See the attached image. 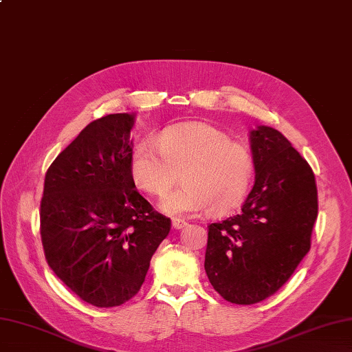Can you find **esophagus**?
<instances>
[{
  "label": "esophagus",
  "instance_id": "obj_1",
  "mask_svg": "<svg viewBox=\"0 0 352 352\" xmlns=\"http://www.w3.org/2000/svg\"><path fill=\"white\" fill-rule=\"evenodd\" d=\"M171 226H173V228H176V230H181V228H184V227L188 226V222L184 221V219L173 218V219H171Z\"/></svg>",
  "mask_w": 352,
  "mask_h": 352
}]
</instances>
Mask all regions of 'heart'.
<instances>
[{
    "label": "heart",
    "instance_id": "1",
    "mask_svg": "<svg viewBox=\"0 0 352 352\" xmlns=\"http://www.w3.org/2000/svg\"><path fill=\"white\" fill-rule=\"evenodd\" d=\"M254 157L219 128L194 122L170 126L158 142L143 140L131 157V177L144 192L164 197L179 179L184 185L161 201L173 215L209 209L213 217L236 209L250 191Z\"/></svg>",
    "mask_w": 352,
    "mask_h": 352
}]
</instances>
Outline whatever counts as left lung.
I'll list each match as a JSON object with an SVG mask.
<instances>
[{"label":"left lung","instance_id":"8db88e82","mask_svg":"<svg viewBox=\"0 0 352 352\" xmlns=\"http://www.w3.org/2000/svg\"><path fill=\"white\" fill-rule=\"evenodd\" d=\"M255 184L242 212L208 226L204 269L227 302L273 296L311 250L318 191L307 161L275 128L251 131Z\"/></svg>","mask_w":352,"mask_h":352}]
</instances>
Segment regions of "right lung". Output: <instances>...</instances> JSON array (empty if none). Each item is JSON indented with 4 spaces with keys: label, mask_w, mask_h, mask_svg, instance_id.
<instances>
[{
    "label": "right lung",
    "mask_w": 352,
    "mask_h": 352,
    "mask_svg": "<svg viewBox=\"0 0 352 352\" xmlns=\"http://www.w3.org/2000/svg\"><path fill=\"white\" fill-rule=\"evenodd\" d=\"M134 115L96 119L59 153L45 176L40 234L46 261L83 302L121 306L146 278L171 228L131 177Z\"/></svg>",
    "instance_id": "obj_1"
}]
</instances>
